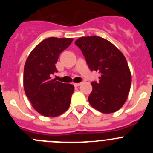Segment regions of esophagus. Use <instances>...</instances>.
Wrapping results in <instances>:
<instances>
[{
  "label": "esophagus",
  "mask_w": 153,
  "mask_h": 153,
  "mask_svg": "<svg viewBox=\"0 0 153 153\" xmlns=\"http://www.w3.org/2000/svg\"><path fill=\"white\" fill-rule=\"evenodd\" d=\"M82 84V83H74V85L75 86H80V85Z\"/></svg>",
  "instance_id": "1"
}]
</instances>
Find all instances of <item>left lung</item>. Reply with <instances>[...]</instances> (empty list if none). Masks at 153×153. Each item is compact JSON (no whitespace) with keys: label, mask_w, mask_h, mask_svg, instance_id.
Instances as JSON below:
<instances>
[{"label":"left lung","mask_w":153,"mask_h":153,"mask_svg":"<svg viewBox=\"0 0 153 153\" xmlns=\"http://www.w3.org/2000/svg\"><path fill=\"white\" fill-rule=\"evenodd\" d=\"M75 44L83 53L90 70L100 74L98 82L91 83L90 105L103 113L119 110L127 100L132 81L125 56L112 43L100 36L80 37Z\"/></svg>","instance_id":"1"}]
</instances>
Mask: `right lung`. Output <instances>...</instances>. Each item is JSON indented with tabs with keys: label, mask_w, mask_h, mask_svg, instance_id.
Returning <instances> with one entry per match:
<instances>
[{
	"label": "right lung",
	"mask_w": 153,
	"mask_h": 153,
	"mask_svg": "<svg viewBox=\"0 0 153 153\" xmlns=\"http://www.w3.org/2000/svg\"><path fill=\"white\" fill-rule=\"evenodd\" d=\"M72 41L73 38H47L36 46L27 59L24 91L34 109L42 116L57 117L70 106L74 86L51 79V76L57 72L56 63L60 54Z\"/></svg>",
	"instance_id": "add662e5"
}]
</instances>
